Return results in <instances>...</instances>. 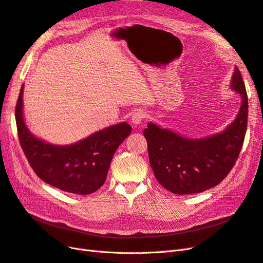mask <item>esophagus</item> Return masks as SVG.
Wrapping results in <instances>:
<instances>
[{
  "instance_id": "esophagus-1",
  "label": "esophagus",
  "mask_w": 263,
  "mask_h": 263,
  "mask_svg": "<svg viewBox=\"0 0 263 263\" xmlns=\"http://www.w3.org/2000/svg\"><path fill=\"white\" fill-rule=\"evenodd\" d=\"M146 113L144 110H137V112H135L132 116V122L134 125H140L142 122L145 121L146 118Z\"/></svg>"
}]
</instances>
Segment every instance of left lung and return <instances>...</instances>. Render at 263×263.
I'll use <instances>...</instances> for the list:
<instances>
[{
    "label": "left lung",
    "instance_id": "8db88e82",
    "mask_svg": "<svg viewBox=\"0 0 263 263\" xmlns=\"http://www.w3.org/2000/svg\"><path fill=\"white\" fill-rule=\"evenodd\" d=\"M230 86L241 95V106L235 121L222 133L190 139L153 123L144 130L151 169L158 182L170 192L201 193L219 184L235 165L248 122V97L237 67Z\"/></svg>",
    "mask_w": 263,
    "mask_h": 263
}]
</instances>
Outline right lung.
<instances>
[{
  "instance_id": "1",
  "label": "right lung",
  "mask_w": 263,
  "mask_h": 263,
  "mask_svg": "<svg viewBox=\"0 0 263 263\" xmlns=\"http://www.w3.org/2000/svg\"><path fill=\"white\" fill-rule=\"evenodd\" d=\"M23 89L24 85L15 118L22 149L34 172L44 182L65 192L87 195L98 191L104 184L116 149L132 133L130 125L109 126L72 145H51L35 137L24 122Z\"/></svg>"
}]
</instances>
